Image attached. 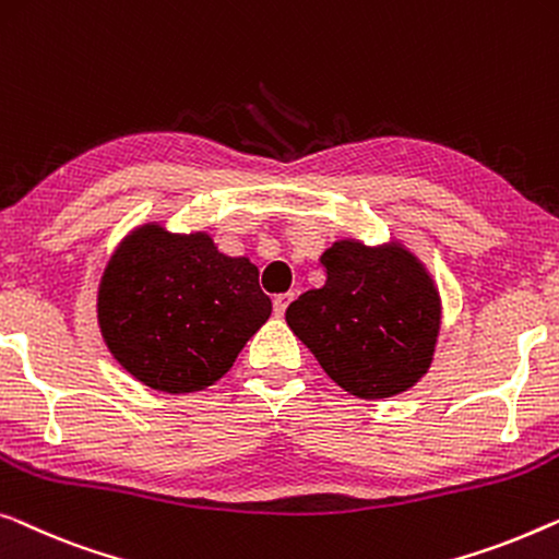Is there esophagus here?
Here are the masks:
<instances>
[{
  "label": "esophagus",
  "instance_id": "obj_1",
  "mask_svg": "<svg viewBox=\"0 0 559 559\" xmlns=\"http://www.w3.org/2000/svg\"><path fill=\"white\" fill-rule=\"evenodd\" d=\"M293 299H295V295H293V293H285V295H277V297H274V299H272L274 312H277L280 318H282V314H285V310L289 307V302H293Z\"/></svg>",
  "mask_w": 559,
  "mask_h": 559
}]
</instances>
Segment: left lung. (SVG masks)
I'll use <instances>...</instances> for the list:
<instances>
[{
	"label": "left lung",
	"mask_w": 559,
	"mask_h": 559,
	"mask_svg": "<svg viewBox=\"0 0 559 559\" xmlns=\"http://www.w3.org/2000/svg\"><path fill=\"white\" fill-rule=\"evenodd\" d=\"M325 285L285 318L322 370L360 399L406 391L431 366L441 307L433 282L399 247L337 241L320 257Z\"/></svg>",
	"instance_id": "obj_1"
}]
</instances>
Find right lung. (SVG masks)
I'll return each mask as SVG.
<instances>
[{"label":"right lung","mask_w":559,"mask_h":559,"mask_svg":"<svg viewBox=\"0 0 559 559\" xmlns=\"http://www.w3.org/2000/svg\"><path fill=\"white\" fill-rule=\"evenodd\" d=\"M272 312L260 272L206 234L174 237L156 224L112 254L98 295L112 358L141 383L191 393L219 380Z\"/></svg>","instance_id":"obj_1"}]
</instances>
